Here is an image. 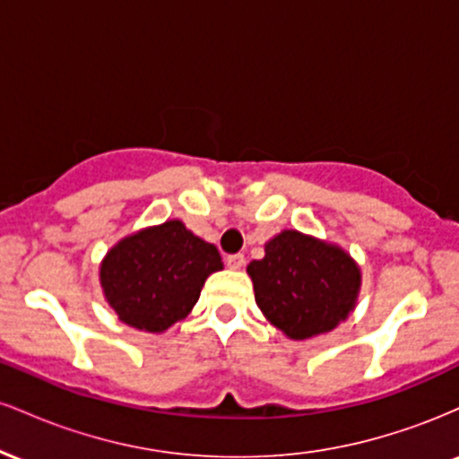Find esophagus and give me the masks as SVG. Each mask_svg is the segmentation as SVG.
<instances>
[{
    "label": "esophagus",
    "instance_id": "34e87169",
    "mask_svg": "<svg viewBox=\"0 0 459 459\" xmlns=\"http://www.w3.org/2000/svg\"><path fill=\"white\" fill-rule=\"evenodd\" d=\"M244 263H246L244 255H229V256H226V265H229L230 270H241V267H244Z\"/></svg>",
    "mask_w": 459,
    "mask_h": 459
}]
</instances>
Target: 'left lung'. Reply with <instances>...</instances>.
Segmentation results:
<instances>
[{
    "label": "left lung",
    "instance_id": "left-lung-1",
    "mask_svg": "<svg viewBox=\"0 0 459 459\" xmlns=\"http://www.w3.org/2000/svg\"><path fill=\"white\" fill-rule=\"evenodd\" d=\"M247 273L263 315L291 339L336 328L354 308L360 289V270L350 255L298 230L273 237Z\"/></svg>",
    "mask_w": 459,
    "mask_h": 459
}]
</instances>
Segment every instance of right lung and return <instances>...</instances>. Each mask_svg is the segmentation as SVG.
I'll use <instances>...</instances> for the list:
<instances>
[{
  "instance_id": "1",
  "label": "right lung",
  "mask_w": 459,
  "mask_h": 459,
  "mask_svg": "<svg viewBox=\"0 0 459 459\" xmlns=\"http://www.w3.org/2000/svg\"><path fill=\"white\" fill-rule=\"evenodd\" d=\"M218 270V247L170 220L118 241L101 263V287L120 321L163 332L187 317L207 276Z\"/></svg>"
}]
</instances>
